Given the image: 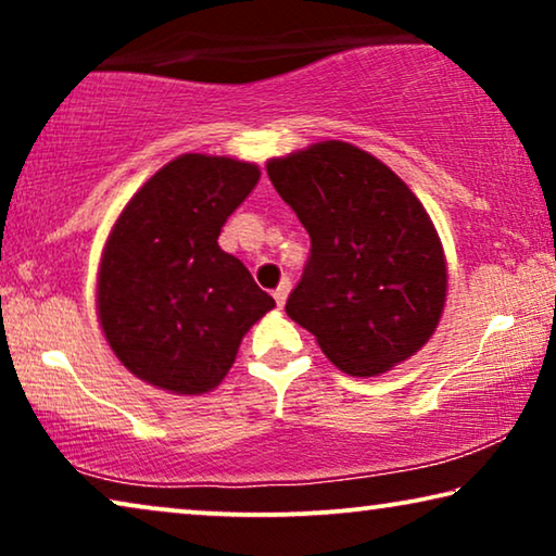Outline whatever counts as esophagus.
<instances>
[{"label":"esophagus","mask_w":556,"mask_h":556,"mask_svg":"<svg viewBox=\"0 0 556 556\" xmlns=\"http://www.w3.org/2000/svg\"><path fill=\"white\" fill-rule=\"evenodd\" d=\"M288 293H291V280H283V283H280L276 291H273V299H276V303H278L280 308H283Z\"/></svg>","instance_id":"obj_1"}]
</instances>
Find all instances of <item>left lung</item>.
Instances as JSON below:
<instances>
[{
  "label": "left lung",
  "instance_id": "left-lung-1",
  "mask_svg": "<svg viewBox=\"0 0 556 556\" xmlns=\"http://www.w3.org/2000/svg\"><path fill=\"white\" fill-rule=\"evenodd\" d=\"M268 177L311 238L286 314L352 377L413 356L435 331L447 288L420 200L390 166L344 141L273 159Z\"/></svg>",
  "mask_w": 556,
  "mask_h": 556
}]
</instances>
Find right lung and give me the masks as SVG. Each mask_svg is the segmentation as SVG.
I'll list each match as a JSON object with an SVG mask.
<instances>
[{"label":"right lung","mask_w":556,"mask_h":556,"mask_svg":"<svg viewBox=\"0 0 556 556\" xmlns=\"http://www.w3.org/2000/svg\"><path fill=\"white\" fill-rule=\"evenodd\" d=\"M257 179L253 164L185 154L121 212L98 273V316L113 352L143 382L174 394L210 392L250 326L276 306L217 245Z\"/></svg>","instance_id":"right-lung-1"}]
</instances>
